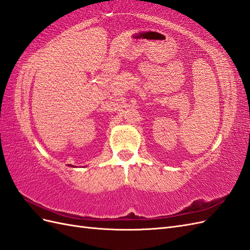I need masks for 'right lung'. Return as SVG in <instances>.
Instances as JSON below:
<instances>
[{"label": "right lung", "mask_w": 250, "mask_h": 250, "mask_svg": "<svg viewBox=\"0 0 250 250\" xmlns=\"http://www.w3.org/2000/svg\"><path fill=\"white\" fill-rule=\"evenodd\" d=\"M71 167H72V166H71Z\"/></svg>", "instance_id": "1"}]
</instances>
